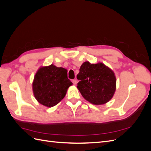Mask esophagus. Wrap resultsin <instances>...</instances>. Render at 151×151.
I'll return each instance as SVG.
<instances>
[{"label": "esophagus", "instance_id": "obj_1", "mask_svg": "<svg viewBox=\"0 0 151 151\" xmlns=\"http://www.w3.org/2000/svg\"><path fill=\"white\" fill-rule=\"evenodd\" d=\"M72 83L74 84V85H76L77 84V81L76 80V79H74V80H72Z\"/></svg>", "mask_w": 151, "mask_h": 151}]
</instances>
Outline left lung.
Listing matches in <instances>:
<instances>
[{"mask_svg":"<svg viewBox=\"0 0 151 151\" xmlns=\"http://www.w3.org/2000/svg\"><path fill=\"white\" fill-rule=\"evenodd\" d=\"M77 88L82 96L94 104H103L110 100L116 89L114 72L102 63L91 64L85 62L77 75Z\"/></svg>","mask_w":151,"mask_h":151,"instance_id":"left-lung-1","label":"left lung"}]
</instances>
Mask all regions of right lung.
Instances as JSON below:
<instances>
[{"instance_id": "obj_1", "label": "right lung", "mask_w": 151, "mask_h": 151, "mask_svg": "<svg viewBox=\"0 0 151 151\" xmlns=\"http://www.w3.org/2000/svg\"><path fill=\"white\" fill-rule=\"evenodd\" d=\"M72 84L65 68L52 64L40 68L36 72L33 83V93L40 104L52 107L64 98Z\"/></svg>"}]
</instances>
